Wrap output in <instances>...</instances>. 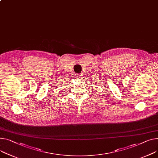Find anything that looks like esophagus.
Segmentation results:
<instances>
[{
	"label": "esophagus",
	"instance_id": "esophagus-1",
	"mask_svg": "<svg viewBox=\"0 0 158 158\" xmlns=\"http://www.w3.org/2000/svg\"><path fill=\"white\" fill-rule=\"evenodd\" d=\"M75 77H76L77 79H80V78H81V75L80 74H79V73H77V74H75Z\"/></svg>",
	"mask_w": 158,
	"mask_h": 158
}]
</instances>
